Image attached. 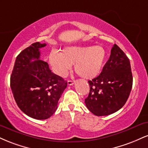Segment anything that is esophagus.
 Returning <instances> with one entry per match:
<instances>
[{
  "label": "esophagus",
  "mask_w": 148,
  "mask_h": 148,
  "mask_svg": "<svg viewBox=\"0 0 148 148\" xmlns=\"http://www.w3.org/2000/svg\"><path fill=\"white\" fill-rule=\"evenodd\" d=\"M74 81H71V80H69L68 81H67V84H68V86H72L73 84H74Z\"/></svg>",
  "instance_id": "34e87169"
}]
</instances>
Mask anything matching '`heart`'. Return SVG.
<instances>
[{
  "label": "heart",
  "mask_w": 148,
  "mask_h": 148,
  "mask_svg": "<svg viewBox=\"0 0 148 148\" xmlns=\"http://www.w3.org/2000/svg\"><path fill=\"white\" fill-rule=\"evenodd\" d=\"M105 58L104 48L97 45L67 47L62 53L52 51L49 61L53 72L61 77L67 75L74 64L78 75L85 79H92L100 74Z\"/></svg>",
  "instance_id": "1"
}]
</instances>
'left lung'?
Here are the masks:
<instances>
[{"mask_svg": "<svg viewBox=\"0 0 148 148\" xmlns=\"http://www.w3.org/2000/svg\"><path fill=\"white\" fill-rule=\"evenodd\" d=\"M90 92L86 107L97 116L118 111L126 103L133 84L130 62L118 45H114L109 59L97 77L88 81Z\"/></svg>", "mask_w": 148, "mask_h": 148, "instance_id": "1", "label": "left lung"}]
</instances>
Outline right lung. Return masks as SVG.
Returning <instances> with one entry per match:
<instances>
[{
    "instance_id": "right-lung-1",
    "label": "right lung",
    "mask_w": 148,
    "mask_h": 148,
    "mask_svg": "<svg viewBox=\"0 0 148 148\" xmlns=\"http://www.w3.org/2000/svg\"><path fill=\"white\" fill-rule=\"evenodd\" d=\"M45 43L35 42L16 57L10 76V87L18 108L37 120L50 118L67 82L51 72L47 62L40 60V49Z\"/></svg>"
}]
</instances>
